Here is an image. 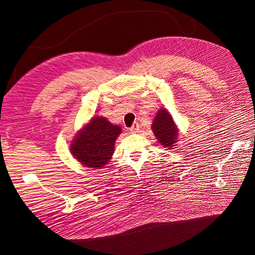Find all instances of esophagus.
Here are the masks:
<instances>
[{"label":"esophagus","mask_w":255,"mask_h":255,"mask_svg":"<svg viewBox=\"0 0 255 255\" xmlns=\"http://www.w3.org/2000/svg\"><path fill=\"white\" fill-rule=\"evenodd\" d=\"M139 128H140V127H139V125H138L137 122H134V123H133V126L130 127L129 130H130V132H132V133H137L138 130H139Z\"/></svg>","instance_id":"obj_1"}]
</instances>
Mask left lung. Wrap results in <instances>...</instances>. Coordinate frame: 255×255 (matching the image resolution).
Instances as JSON below:
<instances>
[{
  "label": "left lung",
  "mask_w": 255,
  "mask_h": 255,
  "mask_svg": "<svg viewBox=\"0 0 255 255\" xmlns=\"http://www.w3.org/2000/svg\"><path fill=\"white\" fill-rule=\"evenodd\" d=\"M152 130L160 145L167 149H174L179 137L177 128L171 114L166 109L158 110L152 122Z\"/></svg>",
  "instance_id": "8db88e82"
}]
</instances>
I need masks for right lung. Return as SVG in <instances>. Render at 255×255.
I'll use <instances>...</instances> for the list:
<instances>
[{"label": "right lung", "instance_id": "right-lung-1", "mask_svg": "<svg viewBox=\"0 0 255 255\" xmlns=\"http://www.w3.org/2000/svg\"><path fill=\"white\" fill-rule=\"evenodd\" d=\"M121 128L102 116H95L75 134L70 144L73 157L85 167L103 168L112 158Z\"/></svg>", "mask_w": 255, "mask_h": 255}]
</instances>
